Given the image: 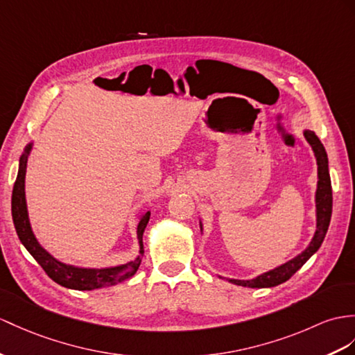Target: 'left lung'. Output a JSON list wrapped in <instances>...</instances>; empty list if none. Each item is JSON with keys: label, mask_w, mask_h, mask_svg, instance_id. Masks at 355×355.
<instances>
[{"label": "left lung", "mask_w": 355, "mask_h": 355, "mask_svg": "<svg viewBox=\"0 0 355 355\" xmlns=\"http://www.w3.org/2000/svg\"><path fill=\"white\" fill-rule=\"evenodd\" d=\"M304 137L307 143L312 146V150L315 153L316 164H318V188L315 194V202H316V232L310 241L309 247L301 252L298 256H295L286 263H283L274 270L266 271L252 280H238V279H227L230 283L238 284V286H245V288H272L282 284L286 280H289L293 274H295L300 268L304 265L310 257H312L319 247H321L322 241L327 235L328 226H330L331 220V209H333V193H331V179L330 173H328V158L327 152L321 140L316 137L313 131H309L306 129ZM200 230H203V224L200 221Z\"/></svg>", "instance_id": "left-lung-1"}]
</instances>
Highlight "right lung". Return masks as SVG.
<instances>
[{
	"instance_id": "right-lung-1",
	"label": "right lung",
	"mask_w": 355,
	"mask_h": 355,
	"mask_svg": "<svg viewBox=\"0 0 355 355\" xmlns=\"http://www.w3.org/2000/svg\"><path fill=\"white\" fill-rule=\"evenodd\" d=\"M33 143H28L25 146L24 153L21 155L18 178H16L12 193V217L16 233H18L22 245L28 250V253L36 259V262L45 270V272L51 279L58 283L60 286H64L67 289L93 291L105 286H112V284H117L129 277H132L137 272L138 266L141 263V256L144 253L143 233L149 223L150 212H144L140 217V221H138L137 238L138 244H140V254H138L134 261L108 268H81L57 261L54 256H51L46 250L39 244V241L34 236L28 218L27 200H25V173H27V161Z\"/></svg>"
}]
</instances>
